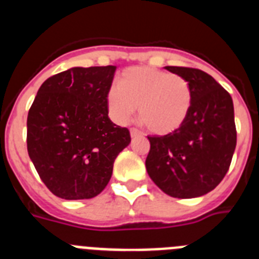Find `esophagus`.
Segmentation results:
<instances>
[{
    "mask_svg": "<svg viewBox=\"0 0 259 259\" xmlns=\"http://www.w3.org/2000/svg\"><path fill=\"white\" fill-rule=\"evenodd\" d=\"M130 134H131V138H136V136H141V135H143L139 130H136V128H131Z\"/></svg>",
    "mask_w": 259,
    "mask_h": 259,
    "instance_id": "1",
    "label": "esophagus"
}]
</instances>
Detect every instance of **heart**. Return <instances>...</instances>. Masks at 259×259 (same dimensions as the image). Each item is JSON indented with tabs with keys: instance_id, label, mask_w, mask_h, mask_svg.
I'll return each instance as SVG.
<instances>
[{
	"instance_id": "b5f03b06",
	"label": "heart",
	"mask_w": 259,
	"mask_h": 259,
	"mask_svg": "<svg viewBox=\"0 0 259 259\" xmlns=\"http://www.w3.org/2000/svg\"><path fill=\"white\" fill-rule=\"evenodd\" d=\"M193 105V90L183 77L148 66L128 68L119 86L106 93L108 116L119 125L127 124L139 106V115L156 135L177 131L185 123Z\"/></svg>"
}]
</instances>
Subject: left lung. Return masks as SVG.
I'll use <instances>...</instances> for the list:
<instances>
[{
  "label": "left lung",
  "instance_id": "left-lung-1",
  "mask_svg": "<svg viewBox=\"0 0 259 259\" xmlns=\"http://www.w3.org/2000/svg\"><path fill=\"white\" fill-rule=\"evenodd\" d=\"M187 79L193 105L185 123L165 136H148L145 166L151 180L167 195L198 198L222 182L235 153V108L229 93L200 69L165 66Z\"/></svg>",
  "mask_w": 259,
  "mask_h": 259
}]
</instances>
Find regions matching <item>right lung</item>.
Listing matches in <instances>:
<instances>
[{
	"instance_id": "add662e5",
	"label": "right lung",
	"mask_w": 259,
	"mask_h": 259,
	"mask_svg": "<svg viewBox=\"0 0 259 259\" xmlns=\"http://www.w3.org/2000/svg\"><path fill=\"white\" fill-rule=\"evenodd\" d=\"M116 66H74L46 79L27 116V151L52 194L68 200L101 194L114 161L131 143L108 118L106 93Z\"/></svg>"
}]
</instances>
